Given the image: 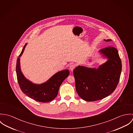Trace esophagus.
Here are the masks:
<instances>
[{"instance_id": "34e87169", "label": "esophagus", "mask_w": 133, "mask_h": 133, "mask_svg": "<svg viewBox=\"0 0 133 133\" xmlns=\"http://www.w3.org/2000/svg\"><path fill=\"white\" fill-rule=\"evenodd\" d=\"M75 68V65H74V64H71L70 65V70H71V71H72V72H73V70H74V69Z\"/></svg>"}]
</instances>
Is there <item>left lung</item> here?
<instances>
[{
    "label": "left lung",
    "mask_w": 133,
    "mask_h": 133,
    "mask_svg": "<svg viewBox=\"0 0 133 133\" xmlns=\"http://www.w3.org/2000/svg\"><path fill=\"white\" fill-rule=\"evenodd\" d=\"M99 53L107 61L97 69L79 65L74 70L77 93L87 101L99 100L111 95L118 84L121 73V61L116 48L109 46Z\"/></svg>",
    "instance_id": "obj_1"
}]
</instances>
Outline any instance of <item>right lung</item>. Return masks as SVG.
Returning a JSON list of instances; mask_svg holds the SVG:
<instances>
[{
  "label": "right lung",
  "instance_id": "add662e5",
  "mask_svg": "<svg viewBox=\"0 0 133 133\" xmlns=\"http://www.w3.org/2000/svg\"><path fill=\"white\" fill-rule=\"evenodd\" d=\"M26 45L27 43L23 46L16 62V71L20 89L24 94L38 102L51 101L57 96L62 82L69 75V71L64 70L59 71L43 83H33L24 77L20 69V57L22 55Z\"/></svg>",
  "mask_w": 133,
  "mask_h": 133
}]
</instances>
